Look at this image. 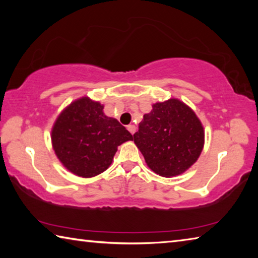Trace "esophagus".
Returning a JSON list of instances; mask_svg holds the SVG:
<instances>
[{"instance_id":"34e87169","label":"esophagus","mask_w":258,"mask_h":258,"mask_svg":"<svg viewBox=\"0 0 258 258\" xmlns=\"http://www.w3.org/2000/svg\"><path fill=\"white\" fill-rule=\"evenodd\" d=\"M127 130L130 131L131 134H134V133H135V130H137V127H135L134 125H127Z\"/></svg>"}]
</instances>
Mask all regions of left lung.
Returning a JSON list of instances; mask_svg holds the SVG:
<instances>
[{"mask_svg":"<svg viewBox=\"0 0 258 258\" xmlns=\"http://www.w3.org/2000/svg\"><path fill=\"white\" fill-rule=\"evenodd\" d=\"M133 137L149 168L164 177L180 175L191 167L205 142L202 121L177 99L152 104Z\"/></svg>","mask_w":258,"mask_h":258,"instance_id":"obj_1","label":"left lung"}]
</instances>
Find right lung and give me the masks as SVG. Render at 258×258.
<instances>
[{"label":"right lung","mask_w":258,"mask_h":258,"mask_svg":"<svg viewBox=\"0 0 258 258\" xmlns=\"http://www.w3.org/2000/svg\"><path fill=\"white\" fill-rule=\"evenodd\" d=\"M58 159L81 177L99 175L110 166L117 147L133 140L118 120L104 115L103 106L83 97L56 118L51 132Z\"/></svg>","instance_id":"right-lung-1"}]
</instances>
